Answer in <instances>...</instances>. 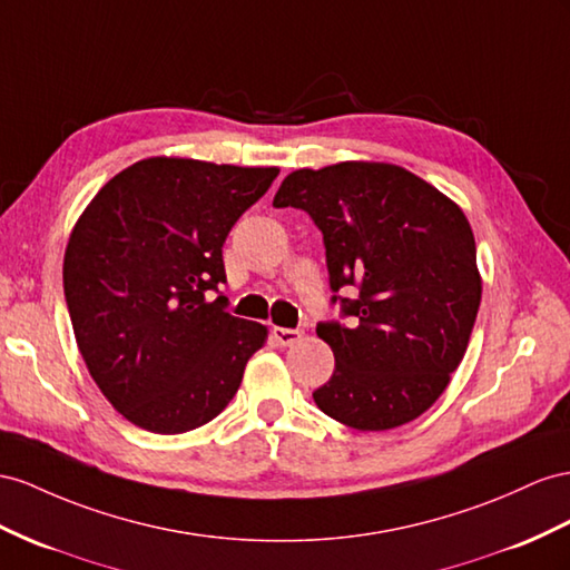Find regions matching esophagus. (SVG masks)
I'll list each match as a JSON object with an SVG mask.
<instances>
[{
	"mask_svg": "<svg viewBox=\"0 0 570 570\" xmlns=\"http://www.w3.org/2000/svg\"><path fill=\"white\" fill-rule=\"evenodd\" d=\"M272 337H274L276 344L291 346V344H296V342L303 337V332H301V330H294V327H274V330H272Z\"/></svg>",
	"mask_w": 570,
	"mask_h": 570,
	"instance_id": "1",
	"label": "esophagus"
}]
</instances>
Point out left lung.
I'll use <instances>...</instances> for the list:
<instances>
[{"label": "left lung", "instance_id": "obj_1", "mask_svg": "<svg viewBox=\"0 0 570 570\" xmlns=\"http://www.w3.org/2000/svg\"><path fill=\"white\" fill-rule=\"evenodd\" d=\"M274 207L308 212L323 230L332 303L352 317L317 325L334 373L315 404L356 431L410 424L443 395L470 344L481 276L466 216L414 173L368 160L294 170ZM344 285L356 299L338 296Z\"/></svg>", "mask_w": 570, "mask_h": 570}]
</instances>
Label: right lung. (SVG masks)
I'll list each match as a JSON object with an SVG mask.
<instances>
[{
    "label": "right lung",
    "mask_w": 570,
    "mask_h": 570,
    "mask_svg": "<svg viewBox=\"0 0 570 570\" xmlns=\"http://www.w3.org/2000/svg\"><path fill=\"white\" fill-rule=\"evenodd\" d=\"M279 168L154 156L115 175L65 250L79 352L135 426L185 433L222 414L267 327L226 313L222 247Z\"/></svg>",
    "instance_id": "obj_1"
}]
</instances>
